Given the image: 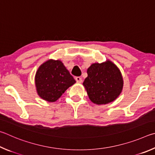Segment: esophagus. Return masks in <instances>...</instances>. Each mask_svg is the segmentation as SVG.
<instances>
[{"label":"esophagus","instance_id":"obj_1","mask_svg":"<svg viewBox=\"0 0 155 155\" xmlns=\"http://www.w3.org/2000/svg\"><path fill=\"white\" fill-rule=\"evenodd\" d=\"M75 80H76V82H77L78 83H82V78H81L80 77H76L75 78Z\"/></svg>","mask_w":155,"mask_h":155}]
</instances>
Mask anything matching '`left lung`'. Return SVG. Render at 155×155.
Here are the masks:
<instances>
[{
	"mask_svg": "<svg viewBox=\"0 0 155 155\" xmlns=\"http://www.w3.org/2000/svg\"><path fill=\"white\" fill-rule=\"evenodd\" d=\"M83 82L91 101L97 105L114 101L122 93L124 81L120 69L110 60L92 64Z\"/></svg>",
	"mask_w": 155,
	"mask_h": 155,
	"instance_id": "left-lung-1",
	"label": "left lung"
}]
</instances>
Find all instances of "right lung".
<instances>
[{
  "mask_svg": "<svg viewBox=\"0 0 155 155\" xmlns=\"http://www.w3.org/2000/svg\"><path fill=\"white\" fill-rule=\"evenodd\" d=\"M75 80L60 60L50 59L38 68L35 77L37 93L42 99L55 102Z\"/></svg>",
  "mask_w": 155,
  "mask_h": 155,
  "instance_id": "add662e5",
  "label": "right lung"
}]
</instances>
